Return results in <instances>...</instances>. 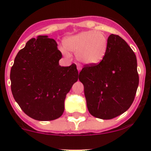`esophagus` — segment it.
<instances>
[{
  "mask_svg": "<svg viewBox=\"0 0 151 151\" xmlns=\"http://www.w3.org/2000/svg\"><path fill=\"white\" fill-rule=\"evenodd\" d=\"M77 70H78V71H79V72H80V70L82 69L81 65H80V64H77Z\"/></svg>",
  "mask_w": 151,
  "mask_h": 151,
  "instance_id": "34e87169",
  "label": "esophagus"
}]
</instances>
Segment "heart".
<instances>
[{"mask_svg": "<svg viewBox=\"0 0 151 151\" xmlns=\"http://www.w3.org/2000/svg\"><path fill=\"white\" fill-rule=\"evenodd\" d=\"M65 48L60 51L66 57H69L68 51L76 53L79 61L84 64L94 65L100 63L106 55L108 39L101 31L87 30L70 36L64 41Z\"/></svg>", "mask_w": 151, "mask_h": 151, "instance_id": "b5f03b06", "label": "heart"}]
</instances>
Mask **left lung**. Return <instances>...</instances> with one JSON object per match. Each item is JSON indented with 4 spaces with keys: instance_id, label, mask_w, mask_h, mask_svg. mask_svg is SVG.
Masks as SVG:
<instances>
[{
    "instance_id": "obj_1",
    "label": "left lung",
    "mask_w": 151,
    "mask_h": 151,
    "mask_svg": "<svg viewBox=\"0 0 151 151\" xmlns=\"http://www.w3.org/2000/svg\"><path fill=\"white\" fill-rule=\"evenodd\" d=\"M84 85L87 107L93 116L112 119L126 112L139 85L137 58L121 37L111 34L103 60L85 65L79 74Z\"/></svg>"
}]
</instances>
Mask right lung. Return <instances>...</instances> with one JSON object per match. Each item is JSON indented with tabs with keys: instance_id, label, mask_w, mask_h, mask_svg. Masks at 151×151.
I'll list each match as a JSON object with an SVG mask.
<instances>
[{
	"instance_id": "obj_1",
	"label": "right lung",
	"mask_w": 151,
	"mask_h": 151,
	"mask_svg": "<svg viewBox=\"0 0 151 151\" xmlns=\"http://www.w3.org/2000/svg\"><path fill=\"white\" fill-rule=\"evenodd\" d=\"M58 44L47 36L30 39L17 55L11 68V89L22 110L33 119L60 118L64 101L79 77L76 64L60 66Z\"/></svg>"
}]
</instances>
